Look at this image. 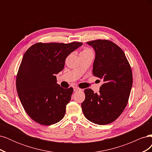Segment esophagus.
Returning a JSON list of instances; mask_svg holds the SVG:
<instances>
[{
    "label": "esophagus",
    "mask_w": 152,
    "mask_h": 152,
    "mask_svg": "<svg viewBox=\"0 0 152 152\" xmlns=\"http://www.w3.org/2000/svg\"><path fill=\"white\" fill-rule=\"evenodd\" d=\"M73 91H74L75 92H77V91H82V89L79 88V87H73Z\"/></svg>",
    "instance_id": "34e87169"
}]
</instances>
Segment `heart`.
<instances>
[{
    "label": "heart",
    "instance_id": "obj_1",
    "mask_svg": "<svg viewBox=\"0 0 152 152\" xmlns=\"http://www.w3.org/2000/svg\"><path fill=\"white\" fill-rule=\"evenodd\" d=\"M88 52H91V50L89 49H84L80 53H88Z\"/></svg>",
    "mask_w": 152,
    "mask_h": 152
}]
</instances>
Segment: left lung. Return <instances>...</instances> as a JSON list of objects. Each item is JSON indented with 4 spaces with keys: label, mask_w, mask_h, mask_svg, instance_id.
<instances>
[{
    "label": "left lung",
    "mask_w": 152,
    "mask_h": 152,
    "mask_svg": "<svg viewBox=\"0 0 152 152\" xmlns=\"http://www.w3.org/2000/svg\"><path fill=\"white\" fill-rule=\"evenodd\" d=\"M87 44L95 51L93 73L103 84L98 94L84 90L81 107L87 120L105 125L115 121L126 107L132 85L131 68L123 50L112 41L96 40Z\"/></svg>",
    "instance_id": "left-lung-1"
}]
</instances>
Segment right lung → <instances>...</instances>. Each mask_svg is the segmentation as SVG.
<instances>
[{"mask_svg":"<svg viewBox=\"0 0 152 152\" xmlns=\"http://www.w3.org/2000/svg\"><path fill=\"white\" fill-rule=\"evenodd\" d=\"M82 44L37 43L25 52L16 77V90L32 120L49 126L65 116L73 90L58 84L56 75L63 70L68 55Z\"/></svg>","mask_w":152,"mask_h":152,"instance_id":"obj_1","label":"right lung"}]
</instances>
